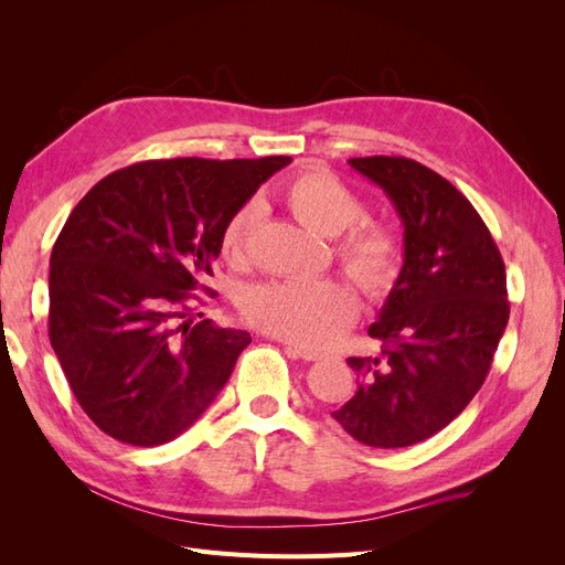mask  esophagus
<instances>
[{
	"label": "esophagus",
	"instance_id": "34e87169",
	"mask_svg": "<svg viewBox=\"0 0 565 565\" xmlns=\"http://www.w3.org/2000/svg\"><path fill=\"white\" fill-rule=\"evenodd\" d=\"M285 349H287L289 353H292V355L301 358V361H318V358H320V353H318V351L303 349V347H297V344H287V341H285Z\"/></svg>",
	"mask_w": 565,
	"mask_h": 565
}]
</instances>
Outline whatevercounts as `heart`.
<instances>
[{
  "label": "heart",
  "instance_id": "obj_1",
  "mask_svg": "<svg viewBox=\"0 0 565 565\" xmlns=\"http://www.w3.org/2000/svg\"><path fill=\"white\" fill-rule=\"evenodd\" d=\"M285 207L318 235L334 237L337 259L349 278L370 297L388 292L401 273V243L382 221H358L363 202L347 183L328 172H306L282 188ZM254 204L237 210L221 233V254L241 262L254 224ZM245 318L299 347H328L351 328L358 303L351 289L334 278L270 280L254 285L243 299Z\"/></svg>",
  "mask_w": 565,
  "mask_h": 565
}]
</instances>
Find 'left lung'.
I'll use <instances>...</instances> for the list:
<instances>
[{"mask_svg":"<svg viewBox=\"0 0 565 565\" xmlns=\"http://www.w3.org/2000/svg\"><path fill=\"white\" fill-rule=\"evenodd\" d=\"M403 224V268L370 337L374 358H349L355 396L334 409L370 448H407L438 434L483 386L509 320L507 273L483 218L457 188L407 158H351Z\"/></svg>","mask_w":565,"mask_h":565,"instance_id":"obj_1","label":"left lung"}]
</instances>
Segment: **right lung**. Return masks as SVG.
<instances>
[{
	"instance_id": "add662e5",
	"label": "right lung",
	"mask_w": 565,
	"mask_h": 565,
	"mask_svg": "<svg viewBox=\"0 0 565 565\" xmlns=\"http://www.w3.org/2000/svg\"><path fill=\"white\" fill-rule=\"evenodd\" d=\"M292 158L148 160L100 179L51 249L49 339L100 431L152 448L228 382L245 330L193 324L226 221Z\"/></svg>"
}]
</instances>
